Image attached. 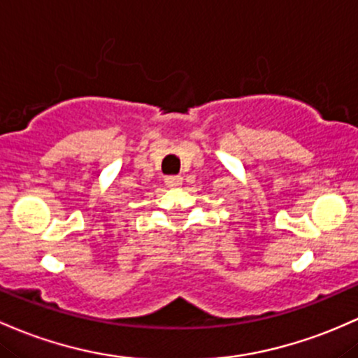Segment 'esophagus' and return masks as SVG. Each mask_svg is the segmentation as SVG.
<instances>
[{
	"label": "esophagus",
	"mask_w": 358,
	"mask_h": 358,
	"mask_svg": "<svg viewBox=\"0 0 358 358\" xmlns=\"http://www.w3.org/2000/svg\"><path fill=\"white\" fill-rule=\"evenodd\" d=\"M182 182H183L182 176H166V178H164V183H166L168 187H178L182 185Z\"/></svg>",
	"instance_id": "esophagus-1"
}]
</instances>
